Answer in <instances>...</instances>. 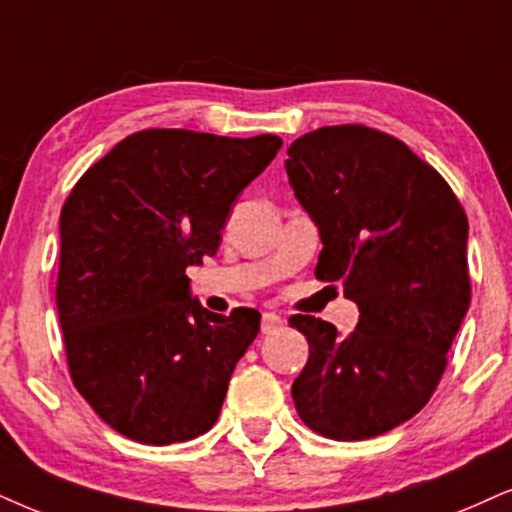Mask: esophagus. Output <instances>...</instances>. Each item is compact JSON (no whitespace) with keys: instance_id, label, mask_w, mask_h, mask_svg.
I'll list each match as a JSON object with an SVG mask.
<instances>
[{"instance_id":"obj_1","label":"esophagus","mask_w":512,"mask_h":512,"mask_svg":"<svg viewBox=\"0 0 512 512\" xmlns=\"http://www.w3.org/2000/svg\"><path fill=\"white\" fill-rule=\"evenodd\" d=\"M283 326V319L278 314H274V312H267V314H262V333H274V331H278V328Z\"/></svg>"}]
</instances>
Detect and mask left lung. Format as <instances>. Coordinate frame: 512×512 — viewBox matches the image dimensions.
<instances>
[{
    "mask_svg": "<svg viewBox=\"0 0 512 512\" xmlns=\"http://www.w3.org/2000/svg\"><path fill=\"white\" fill-rule=\"evenodd\" d=\"M295 198L319 226L316 278L340 283L359 323L290 316L309 342L293 383L302 423L338 442L397 428L428 404L470 307L468 217L435 167L364 125L321 127L288 148Z\"/></svg>",
    "mask_w": 512,
    "mask_h": 512,
    "instance_id": "obj_1",
    "label": "left lung"
}]
</instances>
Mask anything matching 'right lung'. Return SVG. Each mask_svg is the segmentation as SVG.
<instances>
[{
  "label": "right lung",
  "mask_w": 512,
  "mask_h": 512,
  "mask_svg": "<svg viewBox=\"0 0 512 512\" xmlns=\"http://www.w3.org/2000/svg\"><path fill=\"white\" fill-rule=\"evenodd\" d=\"M283 141L191 129L129 134L61 210L56 307L73 385L103 423L165 446L208 432L260 312H208L186 269L212 257L238 193Z\"/></svg>",
  "instance_id": "obj_1"
}]
</instances>
